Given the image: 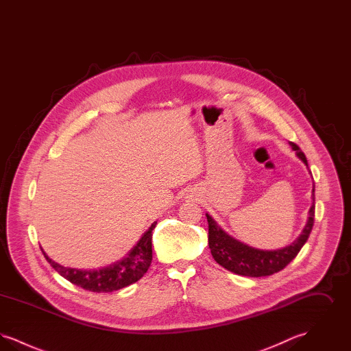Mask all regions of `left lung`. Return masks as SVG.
<instances>
[{"instance_id":"obj_1","label":"left lung","mask_w":351,"mask_h":351,"mask_svg":"<svg viewBox=\"0 0 351 351\" xmlns=\"http://www.w3.org/2000/svg\"><path fill=\"white\" fill-rule=\"evenodd\" d=\"M289 146L296 152L301 162L308 167L306 158L300 150V147L293 142H289ZM312 200L313 202L308 212V219L304 229L301 230L300 235L285 247L276 250L255 249L235 239L218 225L215 218L206 213L205 216L208 218L209 223V249L215 261L228 271L250 278L269 276L275 272L282 271L299 254V251L305 245L309 234L312 232L315 222V185L312 189Z\"/></svg>"}]
</instances>
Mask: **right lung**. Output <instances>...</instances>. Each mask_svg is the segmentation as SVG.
I'll return each mask as SVG.
<instances>
[{
  "mask_svg": "<svg viewBox=\"0 0 351 351\" xmlns=\"http://www.w3.org/2000/svg\"><path fill=\"white\" fill-rule=\"evenodd\" d=\"M155 226L156 221L151 223L150 228L142 234L138 242L121 259L104 267L90 269L64 267L53 262L43 249L42 252L52 268L58 271V274H60L64 279H67L68 282L90 292L108 293L138 282L147 272L152 261L151 239Z\"/></svg>",
  "mask_w": 351,
  "mask_h": 351,
  "instance_id": "1",
  "label": "right lung"
}]
</instances>
